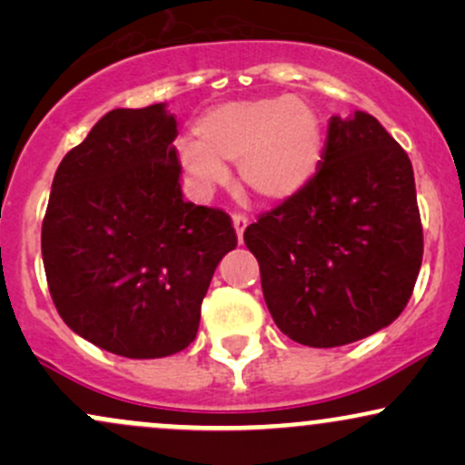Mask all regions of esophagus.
<instances>
[{
  "label": "esophagus",
  "mask_w": 465,
  "mask_h": 465,
  "mask_svg": "<svg viewBox=\"0 0 465 465\" xmlns=\"http://www.w3.org/2000/svg\"><path fill=\"white\" fill-rule=\"evenodd\" d=\"M249 225V216L244 214H233V227H236V236H238V242H242V233L244 229Z\"/></svg>",
  "instance_id": "esophagus-1"
}]
</instances>
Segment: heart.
<instances>
[{"instance_id":"obj_1","label":"heart","mask_w":465,"mask_h":465,"mask_svg":"<svg viewBox=\"0 0 465 465\" xmlns=\"http://www.w3.org/2000/svg\"><path fill=\"white\" fill-rule=\"evenodd\" d=\"M196 142H179V163L199 194L225 183L223 163L240 162V179L269 201L297 194L322 162L323 131L311 104L292 95L236 100L207 111Z\"/></svg>"}]
</instances>
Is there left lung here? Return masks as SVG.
Segmentation results:
<instances>
[{
	"label": "left lung",
	"mask_w": 465,
	"mask_h": 465,
	"mask_svg": "<svg viewBox=\"0 0 465 465\" xmlns=\"http://www.w3.org/2000/svg\"><path fill=\"white\" fill-rule=\"evenodd\" d=\"M244 244L288 339L336 348L378 332L409 303L424 253L409 154L373 115H334L317 173Z\"/></svg>",
	"instance_id": "obj_1"
}]
</instances>
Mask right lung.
I'll return each instance as SVG.
<instances>
[{
  "label": "right lung",
  "instance_id": "obj_1",
  "mask_svg": "<svg viewBox=\"0 0 465 465\" xmlns=\"http://www.w3.org/2000/svg\"><path fill=\"white\" fill-rule=\"evenodd\" d=\"M177 135L165 104L109 111L63 157L41 227L61 319L126 359L188 348L212 275L238 244L227 212L183 201Z\"/></svg>",
  "mask_w": 465,
  "mask_h": 465
}]
</instances>
